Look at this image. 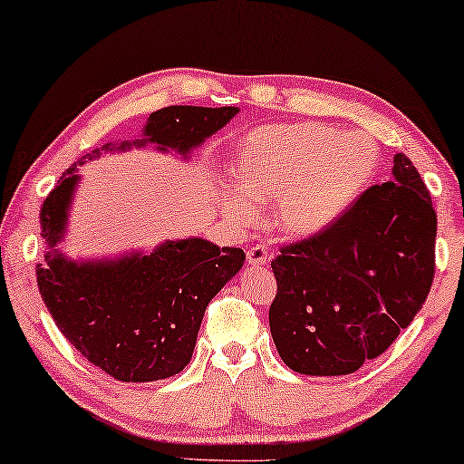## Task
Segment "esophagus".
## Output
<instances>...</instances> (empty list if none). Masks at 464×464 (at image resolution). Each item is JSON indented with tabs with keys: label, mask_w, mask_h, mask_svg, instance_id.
<instances>
[{
	"label": "esophagus",
	"mask_w": 464,
	"mask_h": 464,
	"mask_svg": "<svg viewBox=\"0 0 464 464\" xmlns=\"http://www.w3.org/2000/svg\"><path fill=\"white\" fill-rule=\"evenodd\" d=\"M246 259H248L250 265H265L271 259V250L265 245H255V246L248 248Z\"/></svg>",
	"instance_id": "34e87169"
}]
</instances>
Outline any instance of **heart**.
I'll return each instance as SVG.
<instances>
[{
    "label": "heart",
    "mask_w": 464,
    "mask_h": 464,
    "mask_svg": "<svg viewBox=\"0 0 464 464\" xmlns=\"http://www.w3.org/2000/svg\"><path fill=\"white\" fill-rule=\"evenodd\" d=\"M381 150L363 131L343 133L321 123L261 127L238 150L240 191L224 193L238 224L256 218L253 201H276V226L310 238L333 226L374 179Z\"/></svg>",
    "instance_id": "heart-1"
}]
</instances>
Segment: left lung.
Instances as JSON below:
<instances>
[{"instance_id":"1","label":"left lung","mask_w":464,"mask_h":464,"mask_svg":"<svg viewBox=\"0 0 464 464\" xmlns=\"http://www.w3.org/2000/svg\"><path fill=\"white\" fill-rule=\"evenodd\" d=\"M436 209L420 172L394 156L335 224L282 246L271 337L287 368L341 376L384 353L428 298L436 271Z\"/></svg>"}]
</instances>
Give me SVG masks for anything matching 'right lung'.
<instances>
[{
  "label": "right lung",
  "mask_w": 464,
  "mask_h": 464,
  "mask_svg": "<svg viewBox=\"0 0 464 464\" xmlns=\"http://www.w3.org/2000/svg\"><path fill=\"white\" fill-rule=\"evenodd\" d=\"M237 112V106H166L150 115L140 146L151 141L187 154ZM104 150H112L111 143ZM98 154L101 150L83 158ZM78 180L75 166L67 169L41 205V237L51 248L36 265L44 306L63 337L115 381L151 382L179 374L191 362L205 308L237 276L245 250L188 238L170 240L143 256L67 261L55 245Z\"/></svg>",
  "instance_id": "1"
}]
</instances>
